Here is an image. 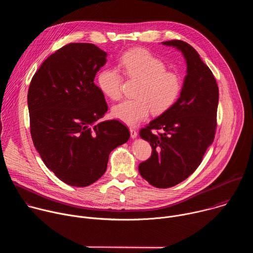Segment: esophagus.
<instances>
[{"instance_id": "1", "label": "esophagus", "mask_w": 253, "mask_h": 253, "mask_svg": "<svg viewBox=\"0 0 253 253\" xmlns=\"http://www.w3.org/2000/svg\"><path fill=\"white\" fill-rule=\"evenodd\" d=\"M130 134H131V138L132 139H135L137 137V135H138L137 131L135 129H133V128H130Z\"/></svg>"}]
</instances>
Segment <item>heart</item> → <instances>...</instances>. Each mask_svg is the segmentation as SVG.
Masks as SVG:
<instances>
[{"mask_svg": "<svg viewBox=\"0 0 253 253\" xmlns=\"http://www.w3.org/2000/svg\"><path fill=\"white\" fill-rule=\"evenodd\" d=\"M124 74L140 80L135 99L124 100L112 108V115L122 123L135 126L145 120L151 110L160 114L176 102L182 90V78L177 72L166 70V64L145 49L125 52L119 63ZM122 75L118 68H106L99 72L97 82L103 94L118 100L122 93Z\"/></svg>", "mask_w": 253, "mask_h": 253, "instance_id": "1", "label": "heart"}]
</instances>
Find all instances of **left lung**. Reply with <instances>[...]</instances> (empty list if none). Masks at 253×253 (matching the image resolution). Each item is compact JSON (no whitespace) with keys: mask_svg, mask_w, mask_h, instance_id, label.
I'll use <instances>...</instances> for the list:
<instances>
[{"mask_svg":"<svg viewBox=\"0 0 253 253\" xmlns=\"http://www.w3.org/2000/svg\"><path fill=\"white\" fill-rule=\"evenodd\" d=\"M161 44L181 52L186 76L177 101L141 129L140 137L150 143L152 155L138 169L152 186L169 188L196 170L212 144L219 94L212 72L192 46L180 40Z\"/></svg>","mask_w":253,"mask_h":253,"instance_id":"1","label":"left lung"}]
</instances>
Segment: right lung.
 I'll return each mask as SVG.
<instances>
[{"label": "right lung", "mask_w": 253, "mask_h": 253, "mask_svg": "<svg viewBox=\"0 0 253 253\" xmlns=\"http://www.w3.org/2000/svg\"><path fill=\"white\" fill-rule=\"evenodd\" d=\"M107 53L90 43H72L49 56L28 91L31 135L45 165L68 185L86 187L105 173L110 153L130 138L108 110L94 84Z\"/></svg>", "instance_id": "add662e5"}]
</instances>
